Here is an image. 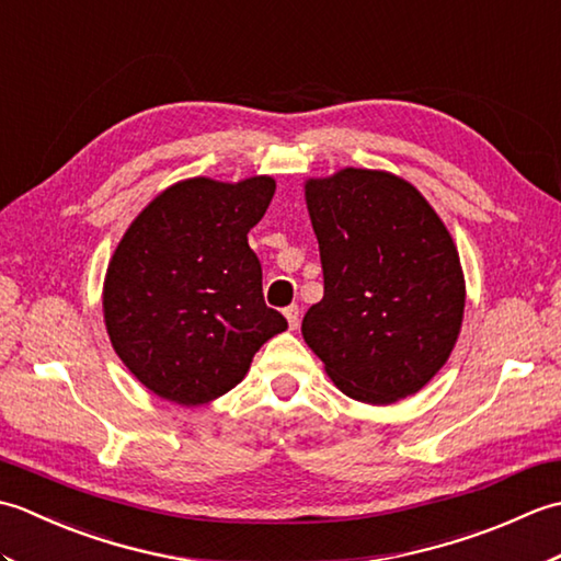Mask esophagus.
I'll list each match as a JSON object with an SVG mask.
<instances>
[{
    "label": "esophagus",
    "instance_id": "obj_1",
    "mask_svg": "<svg viewBox=\"0 0 561 561\" xmlns=\"http://www.w3.org/2000/svg\"><path fill=\"white\" fill-rule=\"evenodd\" d=\"M284 316H287V323H289V328H291V330L299 328V318H301L299 306H296V304L287 306V308H284Z\"/></svg>",
    "mask_w": 561,
    "mask_h": 561
}]
</instances>
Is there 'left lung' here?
<instances>
[{
	"label": "left lung",
	"instance_id": "1",
	"mask_svg": "<svg viewBox=\"0 0 561 561\" xmlns=\"http://www.w3.org/2000/svg\"><path fill=\"white\" fill-rule=\"evenodd\" d=\"M325 294L301 332L359 402L414 396L456 347L465 279L456 243L420 190L386 171L306 183Z\"/></svg>",
	"mask_w": 561,
	"mask_h": 561
}]
</instances>
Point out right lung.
Listing matches in <instances>:
<instances>
[{
  "instance_id": "add662e5",
  "label": "right lung",
  "mask_w": 561,
  "mask_h": 561,
  "mask_svg": "<svg viewBox=\"0 0 561 561\" xmlns=\"http://www.w3.org/2000/svg\"><path fill=\"white\" fill-rule=\"evenodd\" d=\"M274 195L270 175L219 183L190 178L129 224L105 274L113 350L159 398L205 404L248 374L255 352L287 330L262 299L248 231Z\"/></svg>"
}]
</instances>
